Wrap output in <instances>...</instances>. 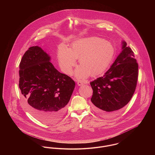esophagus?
I'll return each mask as SVG.
<instances>
[{
    "instance_id": "1",
    "label": "esophagus",
    "mask_w": 155,
    "mask_h": 155,
    "mask_svg": "<svg viewBox=\"0 0 155 155\" xmlns=\"http://www.w3.org/2000/svg\"><path fill=\"white\" fill-rule=\"evenodd\" d=\"M84 84H85V82H83V81H79L77 82V85H78V86H82V85H84Z\"/></svg>"
}]
</instances>
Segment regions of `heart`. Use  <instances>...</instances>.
<instances>
[{"instance_id":"obj_1","label":"heart","mask_w":155,"mask_h":155,"mask_svg":"<svg viewBox=\"0 0 155 155\" xmlns=\"http://www.w3.org/2000/svg\"><path fill=\"white\" fill-rule=\"evenodd\" d=\"M115 54L113 45L99 37H92L76 40L70 49L61 45L58 51L59 66L63 73L70 75L78 59L80 66L75 71L78 79L95 77L105 72L110 66Z\"/></svg>"}]
</instances>
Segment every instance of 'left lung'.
Listing matches in <instances>:
<instances>
[{
	"mask_svg": "<svg viewBox=\"0 0 155 155\" xmlns=\"http://www.w3.org/2000/svg\"><path fill=\"white\" fill-rule=\"evenodd\" d=\"M122 51L104 75L90 82L94 110L104 118L117 116L128 103L136 88L138 65L134 52L122 41Z\"/></svg>",
	"mask_w": 155,
	"mask_h": 155,
	"instance_id": "8db88e82",
	"label": "left lung"
}]
</instances>
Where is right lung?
Wrapping results in <instances>:
<instances>
[{"instance_id": "obj_1", "label": "right lung", "mask_w": 155, "mask_h": 155, "mask_svg": "<svg viewBox=\"0 0 155 155\" xmlns=\"http://www.w3.org/2000/svg\"><path fill=\"white\" fill-rule=\"evenodd\" d=\"M51 60L41 47H30L22 56L19 70V88L27 109L46 124H55L63 117L75 85Z\"/></svg>"}]
</instances>
